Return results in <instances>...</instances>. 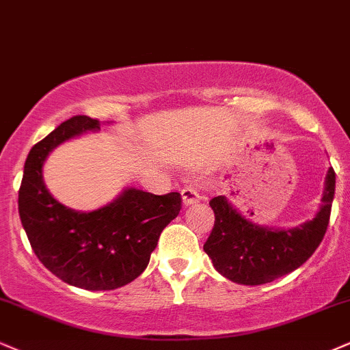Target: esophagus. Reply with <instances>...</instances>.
I'll list each match as a JSON object with an SVG mask.
<instances>
[{
	"label": "esophagus",
	"mask_w": 350,
	"mask_h": 350,
	"mask_svg": "<svg viewBox=\"0 0 350 350\" xmlns=\"http://www.w3.org/2000/svg\"><path fill=\"white\" fill-rule=\"evenodd\" d=\"M182 200H183L185 206H191V204H196V202H200L201 196H200V193L196 191L195 187L187 185V187L182 189Z\"/></svg>",
	"instance_id": "34e87169"
}]
</instances>
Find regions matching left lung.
Instances as JSON below:
<instances>
[{"label":"left lung","mask_w":350,"mask_h":350,"mask_svg":"<svg viewBox=\"0 0 350 350\" xmlns=\"http://www.w3.org/2000/svg\"><path fill=\"white\" fill-rule=\"evenodd\" d=\"M336 189L333 167L327 170L323 206L312 221L294 228L261 227L245 219L224 196L209 201L215 221L204 252L224 278L260 286L300 267L320 247L329 224Z\"/></svg>","instance_id":"left-lung-1"}]
</instances>
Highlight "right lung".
Instances as JSON below:
<instances>
[{"label": "right lung", "instance_id": "right-lung-1", "mask_svg": "<svg viewBox=\"0 0 350 350\" xmlns=\"http://www.w3.org/2000/svg\"><path fill=\"white\" fill-rule=\"evenodd\" d=\"M92 129H100L98 120L76 115L30 149L19 188V215L30 247L51 274L85 291H113L148 267L162 230L182 209V195L128 188L92 213L56 201L42 178L46 155Z\"/></svg>", "mask_w": 350, "mask_h": 350}]
</instances>
